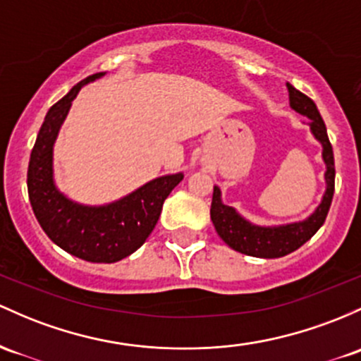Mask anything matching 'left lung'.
<instances>
[{
    "instance_id": "left-lung-1",
    "label": "left lung",
    "mask_w": 361,
    "mask_h": 361,
    "mask_svg": "<svg viewBox=\"0 0 361 361\" xmlns=\"http://www.w3.org/2000/svg\"><path fill=\"white\" fill-rule=\"evenodd\" d=\"M288 92H290V104L296 113L310 118V128L317 140L322 142L324 147V161L327 164L326 181L327 190L324 193L322 204L317 207V211L302 223H293L286 226H277V228H260L253 226L238 216L233 207H228L221 202L219 188L214 187L212 205H211V219L216 228L217 235L228 243L233 250L245 253V255L260 257V259H277L288 253L295 252L296 248L307 243L312 236L319 231L320 226L326 221L329 207H331L332 195H334V154H332V145L329 142L326 125H324L322 116L317 109L315 102L310 97L305 96L303 92L296 90L291 84H288Z\"/></svg>"
}]
</instances>
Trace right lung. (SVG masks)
I'll list each match as a JSON object with an SVG mask.
<instances>
[{
  "label": "right lung",
  "mask_w": 361,
  "mask_h": 361,
  "mask_svg": "<svg viewBox=\"0 0 361 361\" xmlns=\"http://www.w3.org/2000/svg\"><path fill=\"white\" fill-rule=\"evenodd\" d=\"M104 73H94L73 85L47 111L30 152L27 188L39 224L59 248L87 262L113 264L125 259L149 238L159 219L162 204L183 174L149 181L125 199L102 207H84L66 199L53 183V144L82 85Z\"/></svg>",
  "instance_id": "add662e5"
}]
</instances>
